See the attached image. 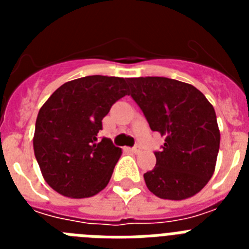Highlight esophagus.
<instances>
[{"mask_svg":"<svg viewBox=\"0 0 249 249\" xmlns=\"http://www.w3.org/2000/svg\"><path fill=\"white\" fill-rule=\"evenodd\" d=\"M131 151L133 152V153H136V155H137V153H140V152H141V147L140 146H136V147H133V148H132Z\"/></svg>","mask_w":249,"mask_h":249,"instance_id":"esophagus-1","label":"esophagus"}]
</instances>
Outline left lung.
<instances>
[{
  "label": "left lung",
  "instance_id": "8db88e82",
  "mask_svg": "<svg viewBox=\"0 0 249 249\" xmlns=\"http://www.w3.org/2000/svg\"><path fill=\"white\" fill-rule=\"evenodd\" d=\"M131 97L152 131L164 137L156 167L144 173L149 191L162 199L182 201L197 195L214 173L219 151L213 106L190 83L166 77L128 78Z\"/></svg>",
  "mask_w": 249,
  "mask_h": 249
}]
</instances>
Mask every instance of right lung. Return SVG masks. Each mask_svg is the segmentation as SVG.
<instances>
[{
  "label": "right lung",
  "mask_w": 249,
  "mask_h": 249,
  "mask_svg": "<svg viewBox=\"0 0 249 249\" xmlns=\"http://www.w3.org/2000/svg\"><path fill=\"white\" fill-rule=\"evenodd\" d=\"M126 94L127 78L96 74L63 83L43 103L34 151L52 190L78 199L106 188L122 149L97 135L112 105Z\"/></svg>",
  "instance_id": "1"
}]
</instances>
